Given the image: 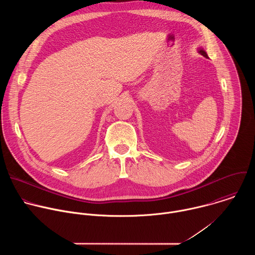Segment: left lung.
Instances as JSON below:
<instances>
[{
	"instance_id": "1",
	"label": "left lung",
	"mask_w": 255,
	"mask_h": 255,
	"mask_svg": "<svg viewBox=\"0 0 255 255\" xmlns=\"http://www.w3.org/2000/svg\"><path fill=\"white\" fill-rule=\"evenodd\" d=\"M199 52H200V53H201V54H202V55H204V56H205V57H208V55H207V53H206V52H205V51H204V50H203V49H201V50H200V51H199Z\"/></svg>"
}]
</instances>
